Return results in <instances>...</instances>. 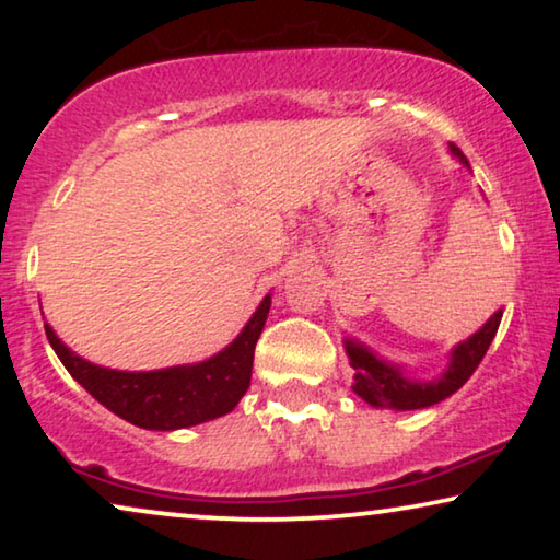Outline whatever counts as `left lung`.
Segmentation results:
<instances>
[{"mask_svg": "<svg viewBox=\"0 0 560 560\" xmlns=\"http://www.w3.org/2000/svg\"><path fill=\"white\" fill-rule=\"evenodd\" d=\"M451 155L458 158V163L469 165V160L456 144H448ZM502 311H497L477 334L469 339L456 343L451 351V362L446 372L433 382H418L405 377L402 370L393 362H385L374 354L372 349H366L364 343L354 339L343 341L349 354V364L354 366V393L362 397L364 402L374 405V408H387V410H420L428 405H435L446 400L471 377L481 359H485L489 343H492L497 328H500Z\"/></svg>", "mask_w": 560, "mask_h": 560, "instance_id": "left-lung-1", "label": "left lung"}]
</instances>
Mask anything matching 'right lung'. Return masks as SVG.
Returning a JSON list of instances; mask_svg holds the SVG:
<instances>
[{"label": "right lung", "mask_w": 560, "mask_h": 560, "mask_svg": "<svg viewBox=\"0 0 560 560\" xmlns=\"http://www.w3.org/2000/svg\"><path fill=\"white\" fill-rule=\"evenodd\" d=\"M270 295L224 351L198 364L167 366L155 372H119L91 364L73 354L45 324V336L71 377L114 416L148 431H175L221 418L236 408L252 380L255 347L262 334Z\"/></svg>", "instance_id": "right-lung-1"}]
</instances>
